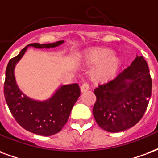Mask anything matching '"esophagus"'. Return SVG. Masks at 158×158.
I'll use <instances>...</instances> for the list:
<instances>
[{
    "label": "esophagus",
    "instance_id": "1",
    "mask_svg": "<svg viewBox=\"0 0 158 158\" xmlns=\"http://www.w3.org/2000/svg\"><path fill=\"white\" fill-rule=\"evenodd\" d=\"M90 89V87H89V85L88 83H84L82 85H81V87H80V89H81V91L82 92H84V91H86V90H89Z\"/></svg>",
    "mask_w": 158,
    "mask_h": 158
}]
</instances>
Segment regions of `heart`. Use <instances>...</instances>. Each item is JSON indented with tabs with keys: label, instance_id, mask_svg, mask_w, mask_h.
<instances>
[{
	"label": "heart",
	"instance_id": "obj_1",
	"mask_svg": "<svg viewBox=\"0 0 158 158\" xmlns=\"http://www.w3.org/2000/svg\"><path fill=\"white\" fill-rule=\"evenodd\" d=\"M87 61L92 65H97L93 77L96 81H106L114 75L120 66V59L113 56V51L108 48H99L89 52Z\"/></svg>",
	"mask_w": 158,
	"mask_h": 158
}]
</instances>
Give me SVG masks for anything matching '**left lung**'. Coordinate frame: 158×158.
I'll return each instance as SVG.
<instances>
[{
  "instance_id": "8db88e82",
  "label": "left lung",
  "mask_w": 158,
  "mask_h": 158,
  "mask_svg": "<svg viewBox=\"0 0 158 158\" xmlns=\"http://www.w3.org/2000/svg\"><path fill=\"white\" fill-rule=\"evenodd\" d=\"M152 87L148 64L137 56L115 79L94 89L96 101L93 115L99 127L109 132L134 127L147 110Z\"/></svg>"
}]
</instances>
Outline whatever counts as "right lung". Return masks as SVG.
Returning a JSON list of instances; mask_svg holds the SVG:
<instances>
[{"label":"right lung","mask_w":158,"mask_h":158,"mask_svg":"<svg viewBox=\"0 0 158 158\" xmlns=\"http://www.w3.org/2000/svg\"><path fill=\"white\" fill-rule=\"evenodd\" d=\"M63 43L64 41L48 44H29L18 55L10 58L6 69L4 95L10 113L21 127L37 135L48 136L61 131L67 123L73 105L80 95V89L78 84L63 85L49 100H33L24 95L17 87L14 68L24 55L27 47L49 48Z\"/></svg>","instance_id":"1"}]
</instances>
